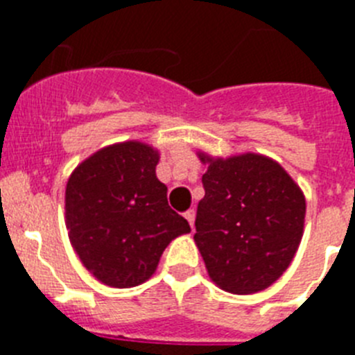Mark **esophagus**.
<instances>
[{
	"mask_svg": "<svg viewBox=\"0 0 355 355\" xmlns=\"http://www.w3.org/2000/svg\"><path fill=\"white\" fill-rule=\"evenodd\" d=\"M184 218H187V220L190 222V227L193 229V220H196V211H193V209H188V211L184 213Z\"/></svg>",
	"mask_w": 355,
	"mask_h": 355,
	"instance_id": "1",
	"label": "esophagus"
}]
</instances>
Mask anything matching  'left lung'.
<instances>
[{
	"instance_id": "8db88e82",
	"label": "left lung",
	"mask_w": 355,
	"mask_h": 355,
	"mask_svg": "<svg viewBox=\"0 0 355 355\" xmlns=\"http://www.w3.org/2000/svg\"><path fill=\"white\" fill-rule=\"evenodd\" d=\"M202 175L196 240L216 286L250 295L286 272L304 233L306 199L286 171L268 156L245 153L213 158Z\"/></svg>"
}]
</instances>
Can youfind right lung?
Returning a JSON list of instances; mask_svg holds the SVG:
<instances>
[{
    "label": "right lung",
    "mask_w": 355,
    "mask_h": 355,
    "mask_svg": "<svg viewBox=\"0 0 355 355\" xmlns=\"http://www.w3.org/2000/svg\"><path fill=\"white\" fill-rule=\"evenodd\" d=\"M158 150L130 140L81 162L65 188V224L81 263L97 281L131 288L155 274L165 247L190 233L156 178Z\"/></svg>",
    "instance_id": "right-lung-1"
}]
</instances>
